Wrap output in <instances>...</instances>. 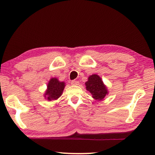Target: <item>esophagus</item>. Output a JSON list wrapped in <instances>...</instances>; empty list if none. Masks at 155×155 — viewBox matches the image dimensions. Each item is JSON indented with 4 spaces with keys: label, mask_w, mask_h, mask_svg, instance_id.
<instances>
[{
    "label": "esophagus",
    "mask_w": 155,
    "mask_h": 155,
    "mask_svg": "<svg viewBox=\"0 0 155 155\" xmlns=\"http://www.w3.org/2000/svg\"><path fill=\"white\" fill-rule=\"evenodd\" d=\"M71 84H72V85H78V84H79V82H78V81L74 80V81H72V82H71Z\"/></svg>",
    "instance_id": "1"
}]
</instances>
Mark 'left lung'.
<instances>
[{"mask_svg":"<svg viewBox=\"0 0 155 155\" xmlns=\"http://www.w3.org/2000/svg\"><path fill=\"white\" fill-rule=\"evenodd\" d=\"M86 90L92 95V98L97 101H101L108 95L109 91L103 80L97 74L90 75L85 82Z\"/></svg>","mask_w":155,"mask_h":155,"instance_id":"8db88e82","label":"left lung"}]
</instances>
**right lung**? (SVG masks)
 I'll return each instance as SVG.
<instances>
[{
	"label": "right lung",
	"mask_w": 155,
	"mask_h": 155,
	"mask_svg": "<svg viewBox=\"0 0 155 155\" xmlns=\"http://www.w3.org/2000/svg\"><path fill=\"white\" fill-rule=\"evenodd\" d=\"M65 86V82L59 81L57 78H51L48 81L47 89L44 94V98L48 101L57 100L61 96Z\"/></svg>",
	"instance_id": "right-lung-1"
}]
</instances>
